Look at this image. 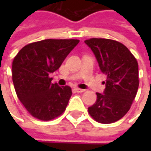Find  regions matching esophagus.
Segmentation results:
<instances>
[{
    "instance_id": "1",
    "label": "esophagus",
    "mask_w": 151,
    "mask_h": 151,
    "mask_svg": "<svg viewBox=\"0 0 151 151\" xmlns=\"http://www.w3.org/2000/svg\"><path fill=\"white\" fill-rule=\"evenodd\" d=\"M75 91H77V92H80V93L84 92L85 91L84 89H81V88H77V87H76V88H75Z\"/></svg>"
}]
</instances>
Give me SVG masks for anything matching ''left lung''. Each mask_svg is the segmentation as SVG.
<instances>
[{
	"label": "left lung",
	"mask_w": 151,
	"mask_h": 151,
	"mask_svg": "<svg viewBox=\"0 0 151 151\" xmlns=\"http://www.w3.org/2000/svg\"><path fill=\"white\" fill-rule=\"evenodd\" d=\"M107 76L103 93H96V102L88 107L90 115L101 124L122 119L129 110L139 87V66L129 49L118 41L91 38L85 41Z\"/></svg>",
	"instance_id": "8db88e82"
}]
</instances>
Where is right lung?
I'll use <instances>...</instances> for the list:
<instances>
[{"label": "right lung", "mask_w": 151, "mask_h": 151, "mask_svg": "<svg viewBox=\"0 0 151 151\" xmlns=\"http://www.w3.org/2000/svg\"><path fill=\"white\" fill-rule=\"evenodd\" d=\"M78 39H44L24 46L12 62V81L18 99L36 119L49 121L59 117L72 95L68 86L52 83L55 72Z\"/></svg>", "instance_id": "right-lung-1"}]
</instances>
